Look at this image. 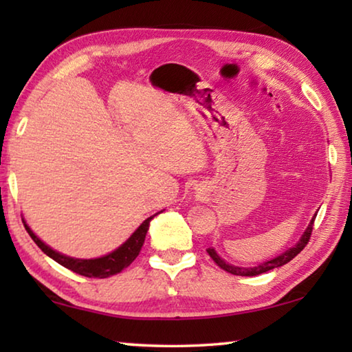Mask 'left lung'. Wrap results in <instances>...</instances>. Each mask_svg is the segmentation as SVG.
Here are the masks:
<instances>
[{
	"label": "left lung",
	"instance_id": "8db88e82",
	"mask_svg": "<svg viewBox=\"0 0 352 352\" xmlns=\"http://www.w3.org/2000/svg\"><path fill=\"white\" fill-rule=\"evenodd\" d=\"M315 217H317V214H314V217H312L311 222H309L307 228L305 230V233H302V236L300 237V241H298L294 247H290L289 250H285V252H283L281 254L275 256V258H273V259L262 262V264L256 265V267H237V265H233V264H228V262L220 258V256L217 254V252L214 248H208L206 252H208V254L211 256L212 261L216 262V264L220 267V269H223L225 272L231 273V275H237V276H256V275H261V273H265V272H269V270L278 269V267H283L284 264H287V262H290L292 259H294L295 256L307 245L309 239H311V233H312V230H314V220H315Z\"/></svg>",
	"mask_w": 352,
	"mask_h": 352
}]
</instances>
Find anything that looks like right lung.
Here are the masks:
<instances>
[{
  "label": "right lung",
  "instance_id": "obj_1",
  "mask_svg": "<svg viewBox=\"0 0 352 352\" xmlns=\"http://www.w3.org/2000/svg\"><path fill=\"white\" fill-rule=\"evenodd\" d=\"M163 212V211H160ZM157 212V214H160ZM147 217L144 222H142L138 228L133 231V234L129 237V239L119 245L116 250H113L111 253L100 256V258H93V259H79V258H71V256L62 254L52 250L50 245L40 239V237L34 233V231L29 228V225L26 223V220L23 219V223H25V228L29 233V236L32 237V241L37 243L40 247L41 252H43L46 256H50L51 259H54L58 264L67 267L71 272L79 273L82 276H88V278H109L116 275V273L122 272L126 267H129L132 262L135 261L136 256L140 254V250L144 243L148 225H151V220L157 216Z\"/></svg>",
  "mask_w": 352,
  "mask_h": 352
}]
</instances>
